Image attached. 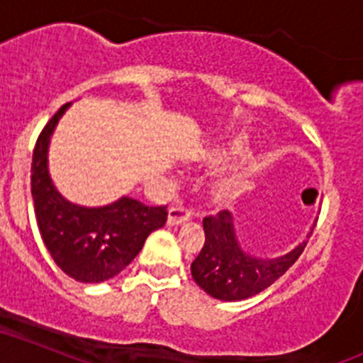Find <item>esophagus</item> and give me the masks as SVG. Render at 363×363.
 <instances>
[{"mask_svg": "<svg viewBox=\"0 0 363 363\" xmlns=\"http://www.w3.org/2000/svg\"><path fill=\"white\" fill-rule=\"evenodd\" d=\"M190 210L184 208V206H173L169 210V214H167V225L169 227H177V225L186 223L188 219H190Z\"/></svg>", "mask_w": 363, "mask_h": 363, "instance_id": "esophagus-1", "label": "esophagus"}]
</instances>
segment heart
<instances>
[{
    "label": "heart",
    "instance_id": "b5f03b06",
    "mask_svg": "<svg viewBox=\"0 0 363 363\" xmlns=\"http://www.w3.org/2000/svg\"><path fill=\"white\" fill-rule=\"evenodd\" d=\"M242 149V140H233L230 144L223 145V147L210 149L206 153L197 155V157H194V162L197 166H218V164L227 162L233 157H236ZM252 172H255V167L251 164H245V166L234 169L230 175L216 181L214 186H212V199L216 203H230L233 199H236L242 194L243 186L247 184V179L252 175Z\"/></svg>",
    "mask_w": 363,
    "mask_h": 363
}]
</instances>
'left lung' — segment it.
I'll use <instances>...</instances> for the list:
<instances>
[{
  "label": "left lung",
  "instance_id": "obj_1",
  "mask_svg": "<svg viewBox=\"0 0 363 363\" xmlns=\"http://www.w3.org/2000/svg\"><path fill=\"white\" fill-rule=\"evenodd\" d=\"M318 221V219H315ZM205 245L191 262V277L199 288L219 301H243L269 288L301 257L313 225L303 242L279 257H257L240 243L234 216L219 212L203 219Z\"/></svg>",
  "mask_w": 363,
  "mask_h": 363
}]
</instances>
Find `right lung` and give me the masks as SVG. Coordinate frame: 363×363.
<instances>
[{
    "label": "right lung",
    "instance_id": "obj_1",
    "mask_svg": "<svg viewBox=\"0 0 363 363\" xmlns=\"http://www.w3.org/2000/svg\"><path fill=\"white\" fill-rule=\"evenodd\" d=\"M72 103L45 125L36 140L31 164V196L44 245L55 264L77 282H103L129 266L153 230L166 225V206H147L121 196L103 206L72 203L50 175V144Z\"/></svg>",
    "mask_w": 363,
    "mask_h": 363
}]
</instances>
